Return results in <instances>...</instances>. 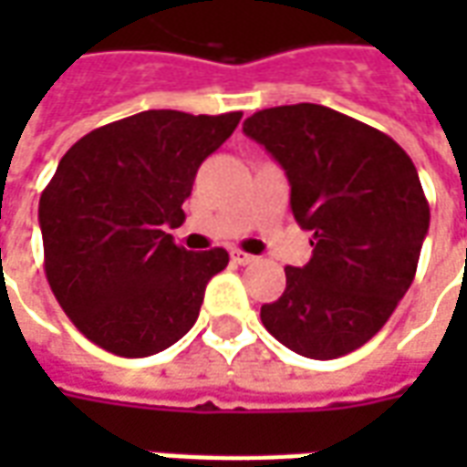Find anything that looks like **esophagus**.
Listing matches in <instances>:
<instances>
[{"mask_svg":"<svg viewBox=\"0 0 467 467\" xmlns=\"http://www.w3.org/2000/svg\"><path fill=\"white\" fill-rule=\"evenodd\" d=\"M230 257H233L234 265H250V263H254L253 254L243 253V250H233V253H230Z\"/></svg>","mask_w":467,"mask_h":467,"instance_id":"esophagus-1","label":"esophagus"}]
</instances>
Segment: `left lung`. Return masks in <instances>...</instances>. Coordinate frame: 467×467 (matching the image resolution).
Returning <instances> with one entry per match:
<instances>
[{"instance_id":"1","label":"left lung","mask_w":467,"mask_h":467,"mask_svg":"<svg viewBox=\"0 0 467 467\" xmlns=\"http://www.w3.org/2000/svg\"><path fill=\"white\" fill-rule=\"evenodd\" d=\"M243 132L290 182V210L313 233V257L285 267V293L260 307L267 333L297 355L333 360L388 323L412 285L431 207L388 134L323 105L254 112Z\"/></svg>"}]
</instances>
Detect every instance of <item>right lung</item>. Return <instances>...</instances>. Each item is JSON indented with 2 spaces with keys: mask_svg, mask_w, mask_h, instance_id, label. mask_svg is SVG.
<instances>
[{
  "mask_svg": "<svg viewBox=\"0 0 467 467\" xmlns=\"http://www.w3.org/2000/svg\"><path fill=\"white\" fill-rule=\"evenodd\" d=\"M240 117L147 109L92 130L59 160L39 197L45 273L87 340L147 358L192 327L230 254L187 253L164 230L184 223L194 174Z\"/></svg>",
  "mask_w": 467,
  "mask_h": 467,
  "instance_id": "right-lung-1",
  "label": "right lung"
}]
</instances>
